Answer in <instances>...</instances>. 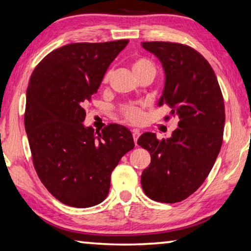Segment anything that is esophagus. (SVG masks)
Returning a JSON list of instances; mask_svg holds the SVG:
<instances>
[{"label":"esophagus","mask_w":251,"mask_h":251,"mask_svg":"<svg viewBox=\"0 0 251 251\" xmlns=\"http://www.w3.org/2000/svg\"><path fill=\"white\" fill-rule=\"evenodd\" d=\"M140 132H138V130H134L133 132V138H134V143H135V145L137 146V140H138V137H140Z\"/></svg>","instance_id":"1"}]
</instances>
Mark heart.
I'll use <instances>...</instances> for the list:
<instances>
[{
	"instance_id": "b5f03b06",
	"label": "heart",
	"mask_w": 251,
	"mask_h": 251,
	"mask_svg": "<svg viewBox=\"0 0 251 251\" xmlns=\"http://www.w3.org/2000/svg\"><path fill=\"white\" fill-rule=\"evenodd\" d=\"M132 69L133 73L136 75L138 79L145 77L147 75H155L156 73V68H155L154 63L145 57H138L134 59L132 61ZM110 71H107L102 77V83L107 85L110 78ZM121 114L123 115L127 122L130 124H140L144 121V113L141 106L136 104H126L121 107Z\"/></svg>"
}]
</instances>
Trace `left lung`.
Returning a JSON list of instances; mask_svg holds the SVG:
<instances>
[{
  "instance_id": "1",
  "label": "left lung",
  "mask_w": 251,
  "mask_h": 251,
  "mask_svg": "<svg viewBox=\"0 0 251 251\" xmlns=\"http://www.w3.org/2000/svg\"><path fill=\"white\" fill-rule=\"evenodd\" d=\"M142 46L160 59L165 71L158 105L166 104L171 116L178 118V128L168 140L151 132L138 138L137 144L151 154L142 188L154 201L176 203L200 188L217 160L224 140V97L210 63L193 48L164 41Z\"/></svg>"
}]
</instances>
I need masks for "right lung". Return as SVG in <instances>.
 Masks as SVG:
<instances>
[{"label": "right lung", "mask_w": 251, "mask_h": 251, "mask_svg": "<svg viewBox=\"0 0 251 251\" xmlns=\"http://www.w3.org/2000/svg\"><path fill=\"white\" fill-rule=\"evenodd\" d=\"M127 43L66 45L47 54L30 77L25 126L34 169L47 190L67 205L89 208L104 201L111 172L135 146L124 126L109 124L96 135L82 124L83 106Z\"/></svg>", "instance_id": "obj_1"}]
</instances>
